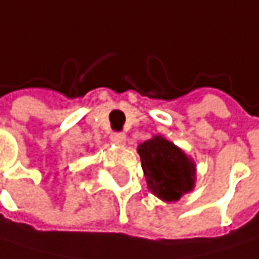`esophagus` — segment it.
<instances>
[{
	"instance_id": "esophagus-1",
	"label": "esophagus",
	"mask_w": 259,
	"mask_h": 259,
	"mask_svg": "<svg viewBox=\"0 0 259 259\" xmlns=\"http://www.w3.org/2000/svg\"><path fill=\"white\" fill-rule=\"evenodd\" d=\"M111 139L115 142V144H124L126 142V135L123 132H112L111 133Z\"/></svg>"
}]
</instances>
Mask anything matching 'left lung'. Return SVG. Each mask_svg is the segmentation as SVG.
Returning <instances> with one entry per match:
<instances>
[{"mask_svg": "<svg viewBox=\"0 0 259 259\" xmlns=\"http://www.w3.org/2000/svg\"><path fill=\"white\" fill-rule=\"evenodd\" d=\"M138 153L148 188L157 197L175 201L193 190L194 163L172 142L154 136L139 145Z\"/></svg>", "mask_w": 259, "mask_h": 259, "instance_id": "1", "label": "left lung"}]
</instances>
